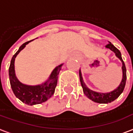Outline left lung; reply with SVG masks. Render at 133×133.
<instances>
[{"instance_id":"left-lung-1","label":"left lung","mask_w":133,"mask_h":133,"mask_svg":"<svg viewBox=\"0 0 133 133\" xmlns=\"http://www.w3.org/2000/svg\"><path fill=\"white\" fill-rule=\"evenodd\" d=\"M105 47L107 49H109L112 51H114L116 57H118L121 60V61L122 62L123 78H122V80H121L119 86L116 89H114V91H110L109 93H100V92L92 91L90 89H89L87 87V85L85 84V83L84 82L82 76V72H81L80 70L79 72L80 82H81V84L82 87L83 91H84L86 96L95 103H101V104H107L109 103H111L112 101H114V100H116V98H118V96H120L123 91V89H124L125 86V82H126V68H125V63L123 62L122 57H121V54L120 51L118 50L117 48H116L110 42H109V44H107Z\"/></svg>"}]
</instances>
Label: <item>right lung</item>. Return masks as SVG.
Instances as JSON below:
<instances>
[{"mask_svg": "<svg viewBox=\"0 0 133 133\" xmlns=\"http://www.w3.org/2000/svg\"><path fill=\"white\" fill-rule=\"evenodd\" d=\"M32 40L26 42L20 46L19 50L15 53L12 58L9 68V78L11 88L15 96L22 102L28 105H34L40 104L46 101L53 96L57 85L58 77L61 67L63 64H61L54 69L49 77L44 83L36 86H29L20 82L16 77L15 70V58L18 54Z\"/></svg>", "mask_w": 133, "mask_h": 133, "instance_id": "right-lung-1", "label": "right lung"}]
</instances>
